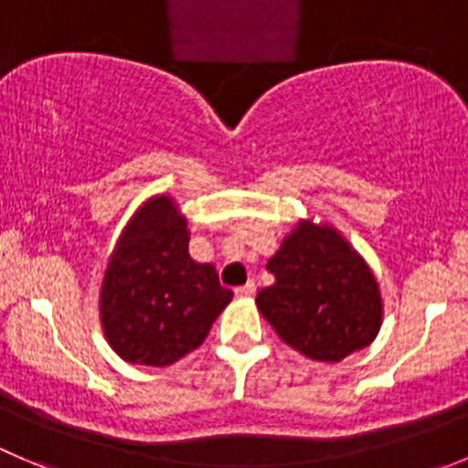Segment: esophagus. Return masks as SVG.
Instances as JSON below:
<instances>
[{
  "mask_svg": "<svg viewBox=\"0 0 468 468\" xmlns=\"http://www.w3.org/2000/svg\"><path fill=\"white\" fill-rule=\"evenodd\" d=\"M234 292H237V296H241V298H250V296H255V292H257V287H255V282H246V284H241V287H237L234 289Z\"/></svg>",
  "mask_w": 468,
  "mask_h": 468,
  "instance_id": "34e87169",
  "label": "esophagus"
}]
</instances>
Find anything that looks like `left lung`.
<instances>
[{"instance_id":"obj_1","label":"left lung","mask_w":468,"mask_h":468,"mask_svg":"<svg viewBox=\"0 0 468 468\" xmlns=\"http://www.w3.org/2000/svg\"><path fill=\"white\" fill-rule=\"evenodd\" d=\"M266 269L275 282L257 293V308L308 358L337 363L379 333V284L363 257L328 225L301 222Z\"/></svg>"}]
</instances>
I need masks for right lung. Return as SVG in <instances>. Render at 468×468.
Masks as SVG:
<instances>
[{"mask_svg":"<svg viewBox=\"0 0 468 468\" xmlns=\"http://www.w3.org/2000/svg\"><path fill=\"white\" fill-rule=\"evenodd\" d=\"M231 296L211 264L188 255L186 218L160 195L119 239L101 289V322L123 360L165 367L202 345Z\"/></svg>","mask_w":468,"mask_h":468,"instance_id":"right-lung-1","label":"right lung"}]
</instances>
